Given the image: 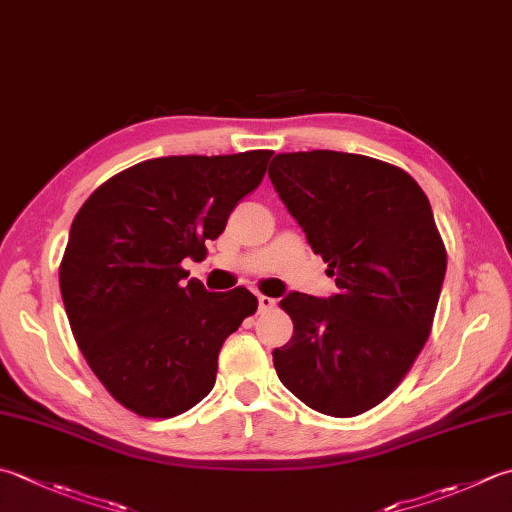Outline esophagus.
Here are the masks:
<instances>
[{
    "label": "esophagus",
    "instance_id": "1",
    "mask_svg": "<svg viewBox=\"0 0 512 512\" xmlns=\"http://www.w3.org/2000/svg\"><path fill=\"white\" fill-rule=\"evenodd\" d=\"M257 304H259V313H266V310H270V308H275V299L273 297H268V295H259L257 297Z\"/></svg>",
    "mask_w": 512,
    "mask_h": 512
}]
</instances>
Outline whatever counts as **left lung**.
Masks as SVG:
<instances>
[{
	"label": "left lung",
	"instance_id": "left-lung-1",
	"mask_svg": "<svg viewBox=\"0 0 512 512\" xmlns=\"http://www.w3.org/2000/svg\"><path fill=\"white\" fill-rule=\"evenodd\" d=\"M268 177L339 288L279 302L293 337L273 350L275 370L317 413L362 415L399 386L433 328L446 246L430 202L406 170L335 150L277 155Z\"/></svg>",
	"mask_w": 512,
	"mask_h": 512
}]
</instances>
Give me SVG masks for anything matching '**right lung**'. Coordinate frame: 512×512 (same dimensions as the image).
I'll return each mask as SVG.
<instances>
[{"label":"right lung","mask_w":512,"mask_h":512,"mask_svg":"<svg viewBox=\"0 0 512 512\" xmlns=\"http://www.w3.org/2000/svg\"><path fill=\"white\" fill-rule=\"evenodd\" d=\"M273 150L157 157L90 195L70 226L59 288L90 370L139 417L186 413L213 390L226 337L257 310L246 288L208 293L188 279Z\"/></svg>","instance_id":"obj_1"}]
</instances>
